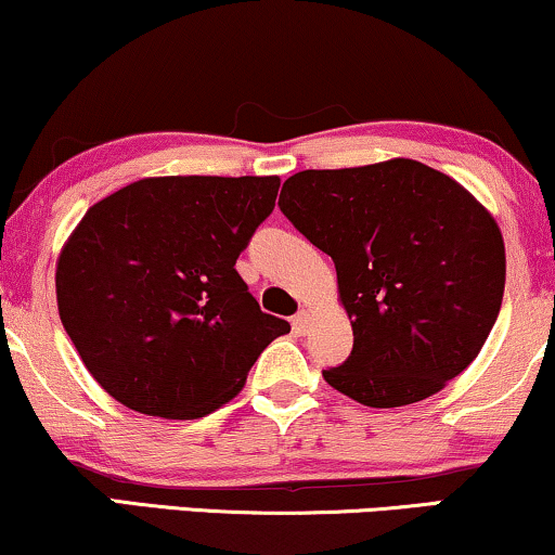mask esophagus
<instances>
[{
    "label": "esophagus",
    "instance_id": "1",
    "mask_svg": "<svg viewBox=\"0 0 555 555\" xmlns=\"http://www.w3.org/2000/svg\"><path fill=\"white\" fill-rule=\"evenodd\" d=\"M292 325H294V330H297V333L305 335L307 330H310V325H312V312L310 310H299Z\"/></svg>",
    "mask_w": 555,
    "mask_h": 555
}]
</instances>
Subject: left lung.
Listing matches in <instances>:
<instances>
[{
  "label": "left lung",
  "mask_w": 555,
  "mask_h": 555,
  "mask_svg": "<svg viewBox=\"0 0 555 555\" xmlns=\"http://www.w3.org/2000/svg\"><path fill=\"white\" fill-rule=\"evenodd\" d=\"M282 212L338 271L353 350L322 371L366 406L433 397L468 369L502 307L500 225L443 171L412 158L284 181Z\"/></svg>",
  "instance_id": "left-lung-1"
}]
</instances>
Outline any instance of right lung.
Here are the masks:
<instances>
[{
	"instance_id": "right-lung-1",
	"label": "right lung",
	"mask_w": 555,
	"mask_h": 555,
	"mask_svg": "<svg viewBox=\"0 0 555 555\" xmlns=\"http://www.w3.org/2000/svg\"><path fill=\"white\" fill-rule=\"evenodd\" d=\"M279 177H151L87 209L55 263V299L83 366L140 415L228 404L289 322L235 271Z\"/></svg>"
}]
</instances>
